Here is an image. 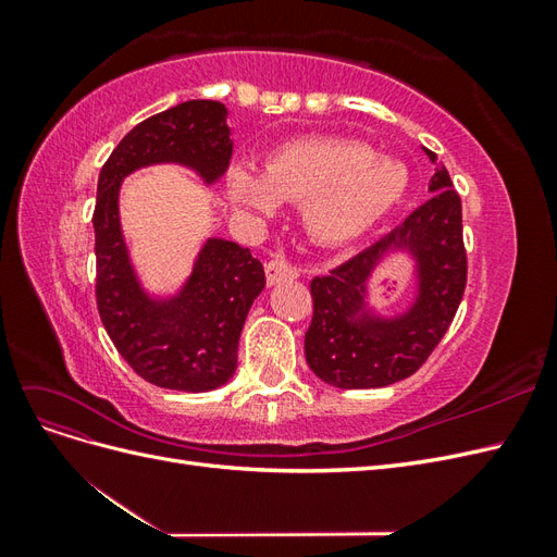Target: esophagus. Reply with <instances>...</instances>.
Instances as JSON below:
<instances>
[{"label":"esophagus","mask_w":557,"mask_h":557,"mask_svg":"<svg viewBox=\"0 0 557 557\" xmlns=\"http://www.w3.org/2000/svg\"><path fill=\"white\" fill-rule=\"evenodd\" d=\"M264 272H267V283L269 285H276L281 281H293V278L299 276V269L293 262L283 260V258L269 260L267 267H264Z\"/></svg>","instance_id":"obj_1"}]
</instances>
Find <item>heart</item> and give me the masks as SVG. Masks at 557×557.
I'll use <instances>...</instances> for the list:
<instances>
[{
  "label": "heart",
  "mask_w": 557,
  "mask_h": 557,
  "mask_svg": "<svg viewBox=\"0 0 557 557\" xmlns=\"http://www.w3.org/2000/svg\"><path fill=\"white\" fill-rule=\"evenodd\" d=\"M407 166L348 139H309L283 146L264 172L234 166L227 190L256 218L274 215L281 201L305 205L315 239L346 244L372 230L407 193Z\"/></svg>",
  "instance_id": "1"
}]
</instances>
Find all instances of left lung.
I'll return each instance as SVG.
<instances>
[{"label": "left lung", "instance_id": "left-lung-1", "mask_svg": "<svg viewBox=\"0 0 557 557\" xmlns=\"http://www.w3.org/2000/svg\"><path fill=\"white\" fill-rule=\"evenodd\" d=\"M436 174L434 193L383 239L311 281L313 318L305 334L307 362L330 385L383 387L416 374L444 339L467 285L462 205L446 166L425 148ZM391 247H409L419 260V297L395 321L356 319L373 264Z\"/></svg>", "mask_w": 557, "mask_h": 557}]
</instances>
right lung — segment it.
I'll return each instance as SVG.
<instances>
[{
    "mask_svg": "<svg viewBox=\"0 0 557 557\" xmlns=\"http://www.w3.org/2000/svg\"><path fill=\"white\" fill-rule=\"evenodd\" d=\"M225 113L213 99H190L146 117L113 148L97 181L99 318L134 372L170 391L207 393L230 381L244 320L264 288V269L248 248L209 239L181 295L148 299L134 278L117 223V188L129 172L156 162L188 164L209 183L223 176L232 158Z\"/></svg>",
    "mask_w": 557,
    "mask_h": 557,
    "instance_id": "obj_1",
    "label": "right lung"
}]
</instances>
